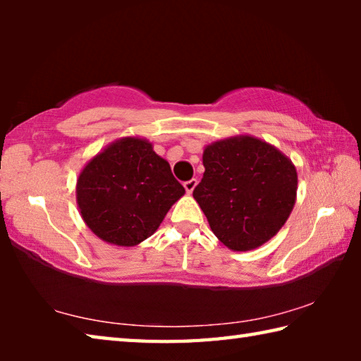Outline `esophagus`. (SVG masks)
<instances>
[{"mask_svg":"<svg viewBox=\"0 0 361 361\" xmlns=\"http://www.w3.org/2000/svg\"><path fill=\"white\" fill-rule=\"evenodd\" d=\"M195 186H197V180H195V178H192V180H189V181L185 183V189H186L188 194H191V192L194 191Z\"/></svg>","mask_w":361,"mask_h":361,"instance_id":"1","label":"esophagus"}]
</instances>
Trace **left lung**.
Here are the masks:
<instances>
[{"label": "left lung", "instance_id": "left-lung-1", "mask_svg": "<svg viewBox=\"0 0 361 361\" xmlns=\"http://www.w3.org/2000/svg\"><path fill=\"white\" fill-rule=\"evenodd\" d=\"M204 178L192 191L210 229L232 252L271 240L296 202L291 159L253 135L218 140L204 148Z\"/></svg>", "mask_w": 361, "mask_h": 361}]
</instances>
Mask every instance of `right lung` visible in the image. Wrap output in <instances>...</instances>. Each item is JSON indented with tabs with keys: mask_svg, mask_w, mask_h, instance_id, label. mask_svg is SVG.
Wrapping results in <instances>:
<instances>
[{
	"mask_svg": "<svg viewBox=\"0 0 361 361\" xmlns=\"http://www.w3.org/2000/svg\"><path fill=\"white\" fill-rule=\"evenodd\" d=\"M183 194L170 164L142 137H122L105 146L76 181L85 226L118 247H135L154 234Z\"/></svg>",
	"mask_w": 361,
	"mask_h": 361,
	"instance_id": "obj_1",
	"label": "right lung"
}]
</instances>
